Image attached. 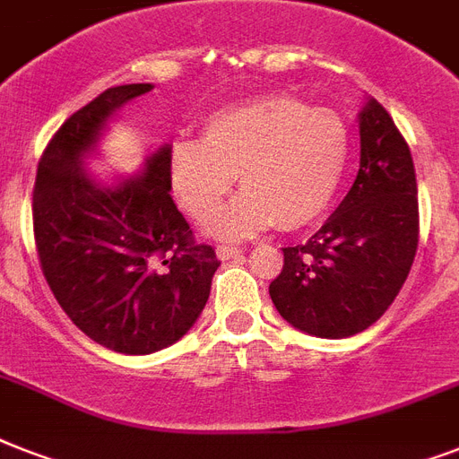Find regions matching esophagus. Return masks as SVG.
I'll return each mask as SVG.
<instances>
[{"label":"esophagus","instance_id":"esophagus-1","mask_svg":"<svg viewBox=\"0 0 459 459\" xmlns=\"http://www.w3.org/2000/svg\"><path fill=\"white\" fill-rule=\"evenodd\" d=\"M216 257L221 259V262H229L233 257H243V250L240 247H229V245H219L216 247Z\"/></svg>","mask_w":459,"mask_h":459}]
</instances>
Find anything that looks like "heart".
I'll use <instances>...</instances> for the list:
<instances>
[{"label": "heart", "instance_id": "1", "mask_svg": "<svg viewBox=\"0 0 459 459\" xmlns=\"http://www.w3.org/2000/svg\"><path fill=\"white\" fill-rule=\"evenodd\" d=\"M348 161V131L333 111L309 109L283 92L230 104L202 121L200 138L169 147L173 197L204 221L238 183L245 187L207 223L223 240L269 226L305 229L333 200Z\"/></svg>", "mask_w": 459, "mask_h": 459}]
</instances>
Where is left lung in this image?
I'll use <instances>...</instances> for the list:
<instances>
[{
  "label": "left lung",
  "instance_id": "1",
  "mask_svg": "<svg viewBox=\"0 0 459 459\" xmlns=\"http://www.w3.org/2000/svg\"><path fill=\"white\" fill-rule=\"evenodd\" d=\"M357 178L305 245L283 247L269 295L279 314L316 338H348L391 307L417 252V178L391 114L367 97L359 111Z\"/></svg>",
  "mask_w": 459,
  "mask_h": 459
}]
</instances>
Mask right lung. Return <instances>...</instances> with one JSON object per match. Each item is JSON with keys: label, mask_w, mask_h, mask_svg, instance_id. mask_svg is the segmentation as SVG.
I'll return each mask as SVG.
<instances>
[{"label": "right lung", "mask_w": 459, "mask_h": 459, "mask_svg": "<svg viewBox=\"0 0 459 459\" xmlns=\"http://www.w3.org/2000/svg\"><path fill=\"white\" fill-rule=\"evenodd\" d=\"M150 82L104 90L49 140L38 164L32 229L39 264L61 309L82 333L124 355L180 341L209 300L216 252L197 245L171 200L169 147L135 176L88 173L90 159L124 104Z\"/></svg>", "instance_id": "obj_1"}]
</instances>
